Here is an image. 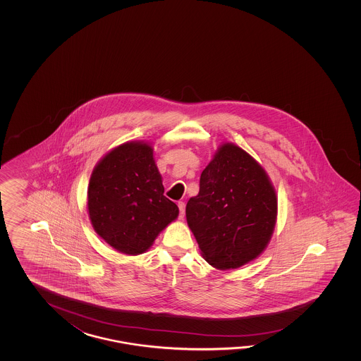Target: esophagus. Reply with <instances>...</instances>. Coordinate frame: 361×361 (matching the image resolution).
<instances>
[{"label": "esophagus", "instance_id": "1", "mask_svg": "<svg viewBox=\"0 0 361 361\" xmlns=\"http://www.w3.org/2000/svg\"><path fill=\"white\" fill-rule=\"evenodd\" d=\"M178 207H179V219H183L184 218V209H185V205H184V202H178Z\"/></svg>", "mask_w": 361, "mask_h": 361}]
</instances>
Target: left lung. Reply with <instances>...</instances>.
Here are the masks:
<instances>
[{
  "mask_svg": "<svg viewBox=\"0 0 361 361\" xmlns=\"http://www.w3.org/2000/svg\"><path fill=\"white\" fill-rule=\"evenodd\" d=\"M202 257L233 269L259 257L275 230L277 196L266 170L233 143H223L200 177L185 207Z\"/></svg>",
  "mask_w": 361,
  "mask_h": 361,
  "instance_id": "1",
  "label": "left lung"
}]
</instances>
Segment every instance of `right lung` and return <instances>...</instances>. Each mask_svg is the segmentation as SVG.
Segmentation results:
<instances>
[{
    "instance_id": "obj_1",
    "label": "right lung",
    "mask_w": 361,
    "mask_h": 361,
    "mask_svg": "<svg viewBox=\"0 0 361 361\" xmlns=\"http://www.w3.org/2000/svg\"><path fill=\"white\" fill-rule=\"evenodd\" d=\"M87 210L94 231L120 253H146L179 214L164 196L154 148L126 142L104 154L92 170Z\"/></svg>"
}]
</instances>
